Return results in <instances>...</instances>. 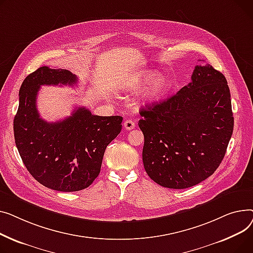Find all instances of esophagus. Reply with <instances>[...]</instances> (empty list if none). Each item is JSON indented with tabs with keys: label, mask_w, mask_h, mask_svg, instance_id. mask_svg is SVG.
I'll return each mask as SVG.
<instances>
[{
	"label": "esophagus",
	"mask_w": 253,
	"mask_h": 253,
	"mask_svg": "<svg viewBox=\"0 0 253 253\" xmlns=\"http://www.w3.org/2000/svg\"><path fill=\"white\" fill-rule=\"evenodd\" d=\"M135 126H136L135 122H133L132 120H130V118H127V120H126L125 123H124V127L126 129H128V130L132 129L133 127H135Z\"/></svg>",
	"instance_id": "1"
}]
</instances>
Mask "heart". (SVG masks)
<instances>
[{
    "label": "heart",
    "mask_w": 253,
    "mask_h": 253,
    "mask_svg": "<svg viewBox=\"0 0 253 253\" xmlns=\"http://www.w3.org/2000/svg\"><path fill=\"white\" fill-rule=\"evenodd\" d=\"M150 85L148 88L147 97L149 100H158L165 96L170 87V83L168 79L160 77L157 71H145L138 74L132 80V87L135 90Z\"/></svg>",
    "instance_id": "obj_1"
}]
</instances>
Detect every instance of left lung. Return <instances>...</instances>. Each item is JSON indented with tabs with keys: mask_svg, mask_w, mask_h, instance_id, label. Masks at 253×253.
Returning <instances> with one entry per match:
<instances>
[{
	"mask_svg": "<svg viewBox=\"0 0 253 253\" xmlns=\"http://www.w3.org/2000/svg\"><path fill=\"white\" fill-rule=\"evenodd\" d=\"M192 82L172 97L140 110L143 163L151 179L186 189L219 167L233 133L231 94L224 74L197 65Z\"/></svg>",
	"mask_w": 253,
	"mask_h": 253,
	"instance_id": "1",
	"label": "left lung"
}]
</instances>
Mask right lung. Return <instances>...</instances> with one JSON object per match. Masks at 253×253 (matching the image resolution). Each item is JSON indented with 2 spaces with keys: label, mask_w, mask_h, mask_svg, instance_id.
<instances>
[{
  "label": "right lung",
  "mask_w": 253,
  "mask_h": 253,
  "mask_svg": "<svg viewBox=\"0 0 253 253\" xmlns=\"http://www.w3.org/2000/svg\"><path fill=\"white\" fill-rule=\"evenodd\" d=\"M67 69L38 68L23 81L14 117V138L25 168L52 190L74 192L87 188L100 173L108 144L122 130V116L93 115L79 107L63 121L48 123L40 117L37 96L41 85L77 84Z\"/></svg>",
  "instance_id": "obj_1"
}]
</instances>
